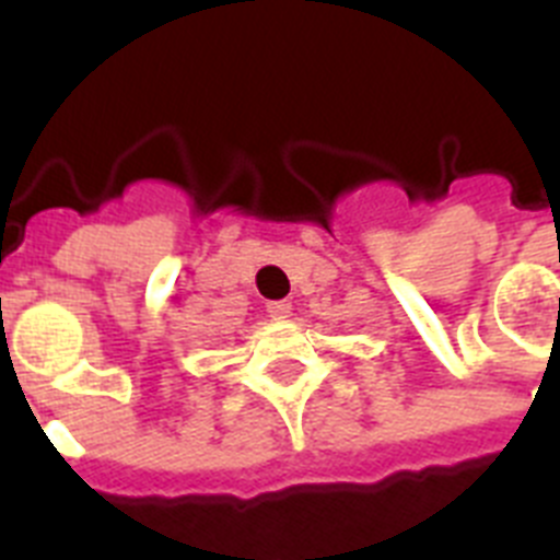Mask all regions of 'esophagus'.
I'll return each mask as SVG.
<instances>
[{
    "label": "esophagus",
    "mask_w": 560,
    "mask_h": 560,
    "mask_svg": "<svg viewBox=\"0 0 560 560\" xmlns=\"http://www.w3.org/2000/svg\"><path fill=\"white\" fill-rule=\"evenodd\" d=\"M266 311H269L271 319H285V316H291V303L289 300H277V303L266 305Z\"/></svg>",
    "instance_id": "obj_1"
}]
</instances>
